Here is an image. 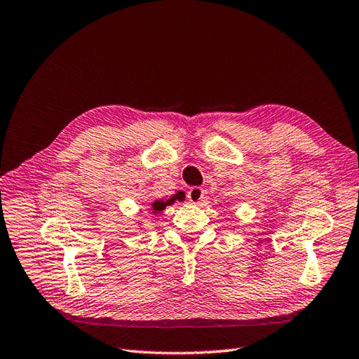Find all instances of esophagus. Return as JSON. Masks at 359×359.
Returning a JSON list of instances; mask_svg holds the SVG:
<instances>
[{
    "mask_svg": "<svg viewBox=\"0 0 359 359\" xmlns=\"http://www.w3.org/2000/svg\"><path fill=\"white\" fill-rule=\"evenodd\" d=\"M203 198H205V189L203 188L194 187V188H191L188 191V200L191 201V203L198 205L200 201H203Z\"/></svg>",
    "mask_w": 359,
    "mask_h": 359,
    "instance_id": "esophagus-1",
    "label": "esophagus"
}]
</instances>
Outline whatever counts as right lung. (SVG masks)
Masks as SVG:
<instances>
[{
  "instance_id": "add662e5",
  "label": "right lung",
  "mask_w": 359,
  "mask_h": 359,
  "mask_svg": "<svg viewBox=\"0 0 359 359\" xmlns=\"http://www.w3.org/2000/svg\"><path fill=\"white\" fill-rule=\"evenodd\" d=\"M177 200H179V201L183 200V194H174V196L170 197V198H165V200L161 198V200L153 201V203H151V212H153V215L161 214L165 208L174 205Z\"/></svg>"
}]
</instances>
